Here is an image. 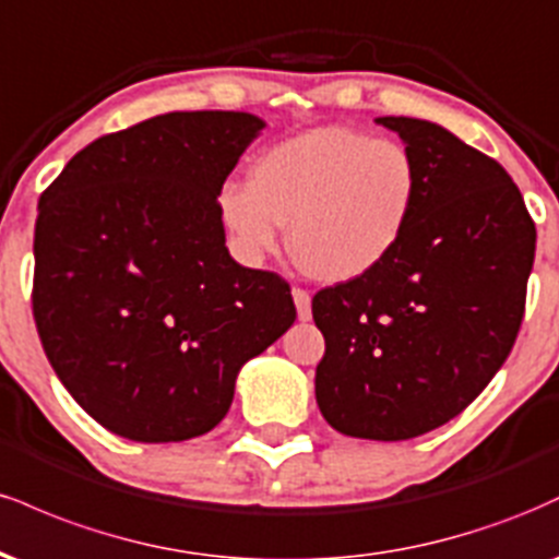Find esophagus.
<instances>
[{
  "instance_id": "esophagus-1",
  "label": "esophagus",
  "mask_w": 559,
  "mask_h": 559,
  "mask_svg": "<svg viewBox=\"0 0 559 559\" xmlns=\"http://www.w3.org/2000/svg\"><path fill=\"white\" fill-rule=\"evenodd\" d=\"M292 297H294V305H297L299 320H310L312 318V299H310V294H307L305 288H294Z\"/></svg>"
}]
</instances>
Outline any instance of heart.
<instances>
[{
    "mask_svg": "<svg viewBox=\"0 0 559 559\" xmlns=\"http://www.w3.org/2000/svg\"><path fill=\"white\" fill-rule=\"evenodd\" d=\"M420 204V170L400 141L323 126L262 152L249 181L221 191L239 247L265 254L284 241L301 271L325 284L373 273L396 252Z\"/></svg>",
    "mask_w": 559,
    "mask_h": 559,
    "instance_id": "heart-1",
    "label": "heart"
}]
</instances>
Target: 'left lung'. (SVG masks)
<instances>
[{
	"instance_id": "8db88e82",
	"label": "left lung",
	"mask_w": 559,
	"mask_h": 559,
	"mask_svg": "<svg viewBox=\"0 0 559 559\" xmlns=\"http://www.w3.org/2000/svg\"><path fill=\"white\" fill-rule=\"evenodd\" d=\"M420 170V204L373 273L316 294V400L338 433L404 441L460 415L502 368L525 312L536 226L507 170L447 128L378 118Z\"/></svg>"
}]
</instances>
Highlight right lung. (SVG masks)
Returning a JSON list of instances; mask_svg holds the SVG:
<instances>
[{
	"instance_id": "1",
	"label": "right lung",
	"mask_w": 559,
	"mask_h": 559,
	"mask_svg": "<svg viewBox=\"0 0 559 559\" xmlns=\"http://www.w3.org/2000/svg\"><path fill=\"white\" fill-rule=\"evenodd\" d=\"M262 128L249 112L157 115L92 141L38 199V338L107 431H213L241 365L297 318L281 275L230 258L217 202Z\"/></svg>"
}]
</instances>
